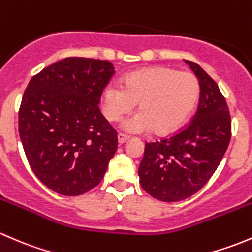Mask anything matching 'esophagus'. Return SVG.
I'll use <instances>...</instances> for the list:
<instances>
[{
	"mask_svg": "<svg viewBox=\"0 0 252 252\" xmlns=\"http://www.w3.org/2000/svg\"><path fill=\"white\" fill-rule=\"evenodd\" d=\"M128 139H129V136L126 135V134H123V133L118 134V142H119V144H123V142H126V140H128Z\"/></svg>",
	"mask_w": 252,
	"mask_h": 252,
	"instance_id": "esophagus-1",
	"label": "esophagus"
}]
</instances>
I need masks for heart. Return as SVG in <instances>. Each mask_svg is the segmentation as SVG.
<instances>
[{
  "instance_id": "heart-1",
  "label": "heart",
  "mask_w": 252,
  "mask_h": 252,
  "mask_svg": "<svg viewBox=\"0 0 252 252\" xmlns=\"http://www.w3.org/2000/svg\"><path fill=\"white\" fill-rule=\"evenodd\" d=\"M200 95L199 80L189 72L155 67L126 75L123 86L106 88L105 114L108 121H119L138 102L139 113L123 124L126 131L171 133L179 128L194 110Z\"/></svg>"
}]
</instances>
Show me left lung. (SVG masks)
Returning a JSON list of instances; mask_svg holds the SVG:
<instances>
[{
	"label": "left lung",
	"instance_id": "obj_1",
	"mask_svg": "<svg viewBox=\"0 0 252 252\" xmlns=\"http://www.w3.org/2000/svg\"><path fill=\"white\" fill-rule=\"evenodd\" d=\"M199 79V107L191 121L161 140L145 144L139 166L142 189L164 202L196 194L211 179L229 145L232 119L217 83L197 63L185 61Z\"/></svg>",
	"mask_w": 252,
	"mask_h": 252
}]
</instances>
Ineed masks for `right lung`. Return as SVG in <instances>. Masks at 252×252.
<instances>
[{
	"instance_id": "add662e5",
	"label": "right lung",
	"mask_w": 252,
	"mask_h": 252,
	"mask_svg": "<svg viewBox=\"0 0 252 252\" xmlns=\"http://www.w3.org/2000/svg\"><path fill=\"white\" fill-rule=\"evenodd\" d=\"M114 74L110 61L67 57L28 84L19 136L35 175L61 195L85 194L102 180L118 146L98 103Z\"/></svg>"
}]
</instances>
